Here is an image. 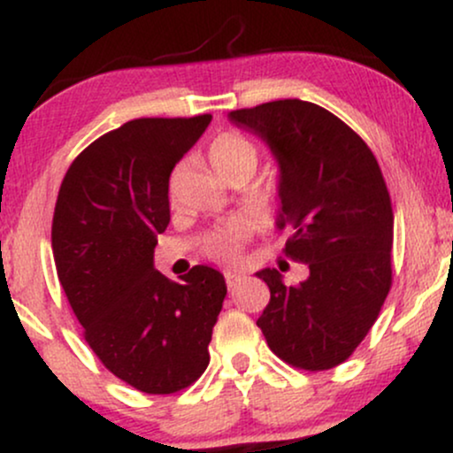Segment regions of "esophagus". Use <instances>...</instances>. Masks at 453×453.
Masks as SVG:
<instances>
[{
    "instance_id": "esophagus-1",
    "label": "esophagus",
    "mask_w": 453,
    "mask_h": 453,
    "mask_svg": "<svg viewBox=\"0 0 453 453\" xmlns=\"http://www.w3.org/2000/svg\"><path fill=\"white\" fill-rule=\"evenodd\" d=\"M241 280H242L241 274H236V273H226V285H227V289H234V288H236V285H241Z\"/></svg>"
}]
</instances>
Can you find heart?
I'll use <instances>...</instances> for the list:
<instances>
[{"instance_id":"1","label":"heart","mask_w":453,"mask_h":453,"mask_svg":"<svg viewBox=\"0 0 453 453\" xmlns=\"http://www.w3.org/2000/svg\"><path fill=\"white\" fill-rule=\"evenodd\" d=\"M209 159L212 168L217 170L221 176L234 173V170H249L253 174V170L257 168L259 161V149L251 138H247L244 134L238 132H223L211 142L209 147ZM266 206L277 204V191L266 196ZM242 236L236 227H223V230L211 234L204 242L206 256L212 259H219V262L234 264L241 253Z\"/></svg>"}]
</instances>
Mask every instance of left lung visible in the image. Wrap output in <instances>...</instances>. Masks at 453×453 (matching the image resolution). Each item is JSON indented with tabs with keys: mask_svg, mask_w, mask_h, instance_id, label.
Masks as SVG:
<instances>
[{
	"mask_svg": "<svg viewBox=\"0 0 453 453\" xmlns=\"http://www.w3.org/2000/svg\"><path fill=\"white\" fill-rule=\"evenodd\" d=\"M279 164V219L294 230L285 256L309 279L285 285L259 270L270 303L257 326L283 362L327 371L356 351L392 288L394 212L375 155L349 126L317 104L277 100L232 111Z\"/></svg>",
	"mask_w": 453,
	"mask_h": 453,
	"instance_id": "obj_1",
	"label": "left lung"
}]
</instances>
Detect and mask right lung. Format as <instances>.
Listing matches in <instances>:
<instances>
[{"mask_svg":"<svg viewBox=\"0 0 453 453\" xmlns=\"http://www.w3.org/2000/svg\"><path fill=\"white\" fill-rule=\"evenodd\" d=\"M211 119L123 123L72 161L57 196L50 236L67 303L104 366L144 394L180 392L206 371L227 294L215 268L176 283L153 266L170 174Z\"/></svg>","mask_w":453,"mask_h":453,"instance_id":"add662e5","label":"right lung"}]
</instances>
